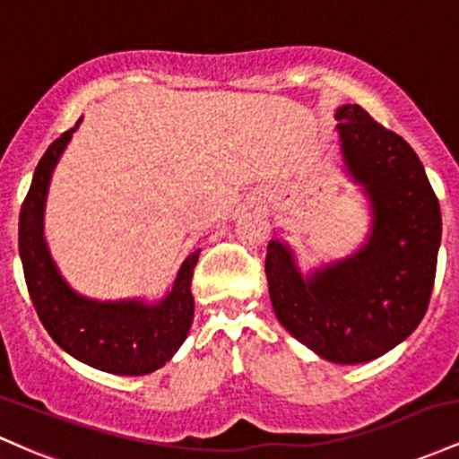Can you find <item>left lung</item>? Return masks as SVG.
Listing matches in <instances>:
<instances>
[{"label":"left lung","mask_w":459,"mask_h":459,"mask_svg":"<svg viewBox=\"0 0 459 459\" xmlns=\"http://www.w3.org/2000/svg\"><path fill=\"white\" fill-rule=\"evenodd\" d=\"M344 173L362 188L370 231L351 255L303 273L280 238L266 247L277 321L327 362L359 364L388 353L429 306L442 238L440 204L408 143L364 108L336 110Z\"/></svg>","instance_id":"1"}]
</instances>
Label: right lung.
I'll return each mask as SVG.
<instances>
[{
  "label": "right lung",
  "instance_id": "add662e5",
  "mask_svg": "<svg viewBox=\"0 0 459 459\" xmlns=\"http://www.w3.org/2000/svg\"><path fill=\"white\" fill-rule=\"evenodd\" d=\"M80 121L51 143L36 167L19 214V255L25 284L40 323L66 353L112 375H147L164 367L186 341L193 325V269L202 249L179 266L171 288L158 301H100L74 290L56 266L45 240V202L56 164Z\"/></svg>",
  "mask_w": 459,
  "mask_h": 459
}]
</instances>
